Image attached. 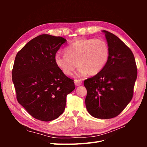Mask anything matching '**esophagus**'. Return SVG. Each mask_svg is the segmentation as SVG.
<instances>
[{
	"instance_id": "1",
	"label": "esophagus",
	"mask_w": 147,
	"mask_h": 147,
	"mask_svg": "<svg viewBox=\"0 0 147 147\" xmlns=\"http://www.w3.org/2000/svg\"><path fill=\"white\" fill-rule=\"evenodd\" d=\"M74 84L76 86H80L82 84V81L81 80H74Z\"/></svg>"
}]
</instances>
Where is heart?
<instances>
[{
  "mask_svg": "<svg viewBox=\"0 0 147 147\" xmlns=\"http://www.w3.org/2000/svg\"><path fill=\"white\" fill-rule=\"evenodd\" d=\"M109 54L110 50L105 40L83 38L72 42L65 48V54L57 52L54 59L55 64L65 75L71 76L78 65V76H94L107 64Z\"/></svg>",
  "mask_w": 147,
  "mask_h": 147,
  "instance_id": "obj_1",
  "label": "heart"
}]
</instances>
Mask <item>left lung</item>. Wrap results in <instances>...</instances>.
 <instances>
[{
	"label": "left lung",
	"mask_w": 147,
	"mask_h": 147,
	"mask_svg": "<svg viewBox=\"0 0 147 147\" xmlns=\"http://www.w3.org/2000/svg\"><path fill=\"white\" fill-rule=\"evenodd\" d=\"M102 32L110 50L109 60L101 72L84 81L87 90L85 104L93 117L111 119L117 116L131 100L137 68L128 47L114 34Z\"/></svg>",
	"instance_id": "1"
}]
</instances>
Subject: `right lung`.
<instances>
[{"instance_id": "right-lung-1", "label": "right lung", "mask_w": 147, "mask_h": 147, "mask_svg": "<svg viewBox=\"0 0 147 147\" xmlns=\"http://www.w3.org/2000/svg\"><path fill=\"white\" fill-rule=\"evenodd\" d=\"M66 40L47 34L35 37L16 56L12 82L18 102L34 118L54 120L63 113L74 80L55 62V55Z\"/></svg>"}]
</instances>
